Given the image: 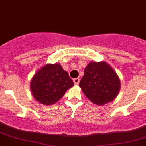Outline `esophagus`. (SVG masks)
I'll return each instance as SVG.
<instances>
[{
  "label": "esophagus",
  "mask_w": 146,
  "mask_h": 146,
  "mask_svg": "<svg viewBox=\"0 0 146 146\" xmlns=\"http://www.w3.org/2000/svg\"><path fill=\"white\" fill-rule=\"evenodd\" d=\"M73 82L74 84H76V85H78L79 83V78H75V79H73Z\"/></svg>",
  "instance_id": "34e87169"
}]
</instances>
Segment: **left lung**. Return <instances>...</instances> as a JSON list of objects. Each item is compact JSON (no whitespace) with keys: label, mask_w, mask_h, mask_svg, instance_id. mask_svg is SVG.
Masks as SVG:
<instances>
[{"label":"left lung","mask_w":146,"mask_h":146,"mask_svg":"<svg viewBox=\"0 0 146 146\" xmlns=\"http://www.w3.org/2000/svg\"><path fill=\"white\" fill-rule=\"evenodd\" d=\"M79 86L91 102L103 106L116 98L120 82L115 70L106 62H91L84 70Z\"/></svg>","instance_id":"left-lung-1"}]
</instances>
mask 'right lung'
Returning a JSON list of instances; mask_svg holds the SVG:
<instances>
[{
    "label": "right lung",
    "instance_id": "1",
    "mask_svg": "<svg viewBox=\"0 0 146 146\" xmlns=\"http://www.w3.org/2000/svg\"><path fill=\"white\" fill-rule=\"evenodd\" d=\"M73 86V81L60 64H48L33 76L31 91L36 100L49 106L58 101Z\"/></svg>",
    "mask_w": 146,
    "mask_h": 146
}]
</instances>
